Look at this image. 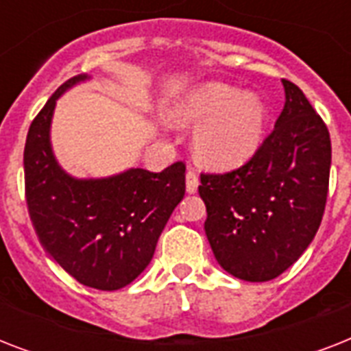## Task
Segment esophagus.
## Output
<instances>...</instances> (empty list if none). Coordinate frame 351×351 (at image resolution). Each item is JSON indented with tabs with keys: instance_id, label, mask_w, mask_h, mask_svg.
<instances>
[{
	"instance_id": "esophagus-1",
	"label": "esophagus",
	"mask_w": 351,
	"mask_h": 351,
	"mask_svg": "<svg viewBox=\"0 0 351 351\" xmlns=\"http://www.w3.org/2000/svg\"><path fill=\"white\" fill-rule=\"evenodd\" d=\"M198 184H200V180H198L197 169L189 167V169H187V173H186V189H187V193H197Z\"/></svg>"
}]
</instances>
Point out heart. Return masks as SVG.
Returning a JSON list of instances; mask_svg holds the SVG:
<instances>
[{"label": "heart", "instance_id": "1", "mask_svg": "<svg viewBox=\"0 0 351 351\" xmlns=\"http://www.w3.org/2000/svg\"><path fill=\"white\" fill-rule=\"evenodd\" d=\"M175 118L200 125L195 149L204 164L215 169H234L261 147L266 129V109L255 95L226 84H208L182 101Z\"/></svg>", "mask_w": 351, "mask_h": 351}]
</instances>
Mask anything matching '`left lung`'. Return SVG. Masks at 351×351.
Wrapping results in <instances>:
<instances>
[{
  "instance_id": "obj_1",
  "label": "left lung",
  "mask_w": 351,
  "mask_h": 351,
  "mask_svg": "<svg viewBox=\"0 0 351 351\" xmlns=\"http://www.w3.org/2000/svg\"><path fill=\"white\" fill-rule=\"evenodd\" d=\"M286 104L244 165L200 173L204 230L215 258L233 277L266 282L306 251L326 208L332 142L304 93L282 80Z\"/></svg>"
}]
</instances>
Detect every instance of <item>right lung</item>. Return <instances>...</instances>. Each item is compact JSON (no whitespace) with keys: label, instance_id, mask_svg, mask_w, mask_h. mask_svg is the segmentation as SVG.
<instances>
[{"label":"right lung","instance_id":"1","mask_svg":"<svg viewBox=\"0 0 351 351\" xmlns=\"http://www.w3.org/2000/svg\"><path fill=\"white\" fill-rule=\"evenodd\" d=\"M60 85L32 120L25 142V198L47 253L84 286L112 291L147 267L173 209L186 193V164L162 173L131 169L104 180H76L58 167L49 127Z\"/></svg>","mask_w":351,"mask_h":351}]
</instances>
